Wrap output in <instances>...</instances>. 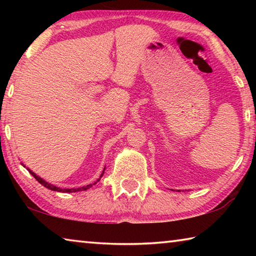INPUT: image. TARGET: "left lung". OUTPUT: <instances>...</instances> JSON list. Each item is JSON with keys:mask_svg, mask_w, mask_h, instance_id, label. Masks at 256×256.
I'll list each match as a JSON object with an SVG mask.
<instances>
[{"mask_svg": "<svg viewBox=\"0 0 256 256\" xmlns=\"http://www.w3.org/2000/svg\"><path fill=\"white\" fill-rule=\"evenodd\" d=\"M178 192H180V190H178Z\"/></svg>", "mask_w": 256, "mask_h": 256, "instance_id": "8db88e82", "label": "left lung"}]
</instances>
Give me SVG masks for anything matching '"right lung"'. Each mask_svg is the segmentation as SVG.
Listing matches in <instances>:
<instances>
[{
	"label": "right lung",
	"mask_w": 256,
	"mask_h": 256,
	"mask_svg": "<svg viewBox=\"0 0 256 256\" xmlns=\"http://www.w3.org/2000/svg\"><path fill=\"white\" fill-rule=\"evenodd\" d=\"M24 167H26L24 164ZM106 168V167H105ZM105 168H104V170H102V175H100V177H99V178L94 182V184H89V185H86V186H82V188H58V186H55V185H53V184H50V183H48V182H46L45 180H42V177H40L38 175H36L34 174V172H32V170H30L29 168H27V170L30 172V174H32L34 178H36L38 182H40V183L42 185V186H45V188H47L48 190H56V192H63V193H74V192H79V190H88V188H92V185H94V184H97V182H99L100 180V178L102 177V175H104V172H105Z\"/></svg>",
	"instance_id": "right-lung-1"
}]
</instances>
